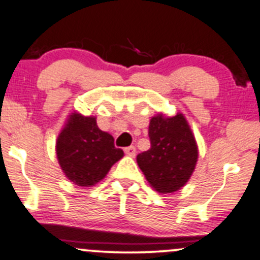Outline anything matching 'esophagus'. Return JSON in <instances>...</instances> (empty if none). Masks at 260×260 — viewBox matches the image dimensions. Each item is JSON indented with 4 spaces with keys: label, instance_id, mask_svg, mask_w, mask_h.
I'll return each instance as SVG.
<instances>
[{
    "label": "esophagus",
    "instance_id": "esophagus-1",
    "mask_svg": "<svg viewBox=\"0 0 260 260\" xmlns=\"http://www.w3.org/2000/svg\"><path fill=\"white\" fill-rule=\"evenodd\" d=\"M124 154L128 155V156H134L136 155V148L134 147H127L124 148Z\"/></svg>",
    "mask_w": 260,
    "mask_h": 260
}]
</instances>
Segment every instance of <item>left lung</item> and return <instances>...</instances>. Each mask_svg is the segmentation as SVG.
<instances>
[{
    "mask_svg": "<svg viewBox=\"0 0 260 260\" xmlns=\"http://www.w3.org/2000/svg\"><path fill=\"white\" fill-rule=\"evenodd\" d=\"M150 149L137 156L138 166L155 190L162 194L181 189L194 171L198 145L182 113L151 117L149 123Z\"/></svg>",
    "mask_w": 260,
    "mask_h": 260,
    "instance_id": "left-lung-1",
    "label": "left lung"
}]
</instances>
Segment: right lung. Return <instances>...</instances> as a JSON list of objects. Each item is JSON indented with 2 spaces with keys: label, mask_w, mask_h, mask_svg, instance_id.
Masks as SVG:
<instances>
[{
  "label": "right lung",
  "mask_w": 260,
  "mask_h": 260,
  "mask_svg": "<svg viewBox=\"0 0 260 260\" xmlns=\"http://www.w3.org/2000/svg\"><path fill=\"white\" fill-rule=\"evenodd\" d=\"M58 164L66 177L80 187L100 182L111 166L123 156L113 137L101 131L92 116L72 112L56 142Z\"/></svg>",
  "instance_id": "right-lung-1"
}]
</instances>
